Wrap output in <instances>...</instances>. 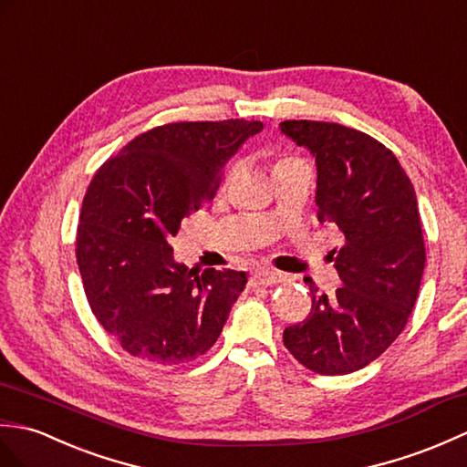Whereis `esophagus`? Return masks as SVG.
I'll return each instance as SVG.
<instances>
[{"instance_id": "esophagus-1", "label": "esophagus", "mask_w": 467, "mask_h": 467, "mask_svg": "<svg viewBox=\"0 0 467 467\" xmlns=\"http://www.w3.org/2000/svg\"><path fill=\"white\" fill-rule=\"evenodd\" d=\"M284 282V274L275 272V269H257L252 275V285H274Z\"/></svg>"}]
</instances>
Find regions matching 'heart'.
<instances>
[{"label": "heart", "mask_w": 467, "mask_h": 467, "mask_svg": "<svg viewBox=\"0 0 467 467\" xmlns=\"http://www.w3.org/2000/svg\"><path fill=\"white\" fill-rule=\"evenodd\" d=\"M292 161H297V158H282L275 163V168H279V165H285V163H292ZM237 170H240V163H234V165H230V168H227V171L223 175V183H222L223 188H227V185L234 182V178L237 175Z\"/></svg>", "instance_id": "b5f03b06"}]
</instances>
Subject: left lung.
Segmentation results:
<instances>
[{
  "instance_id": "1",
  "label": "left lung",
  "mask_w": 467,
  "mask_h": 467,
  "mask_svg": "<svg viewBox=\"0 0 467 467\" xmlns=\"http://www.w3.org/2000/svg\"><path fill=\"white\" fill-rule=\"evenodd\" d=\"M279 128L316 155L317 220L346 237L329 254L341 285L326 296L306 279L312 312L285 327L284 346L316 374H351L396 341L418 299L426 244L416 190L396 155L364 131L309 119Z\"/></svg>"
}]
</instances>
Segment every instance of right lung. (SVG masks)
<instances>
[{"instance_id": "add662e5", "label": "right lung", "mask_w": 467, "mask_h": 467, "mask_svg": "<svg viewBox=\"0 0 467 467\" xmlns=\"http://www.w3.org/2000/svg\"><path fill=\"white\" fill-rule=\"evenodd\" d=\"M262 121H175L133 138L93 175L76 257L101 327L158 366L198 359L222 334L245 272L175 264L170 237L213 200L222 171Z\"/></svg>"}]
</instances>
